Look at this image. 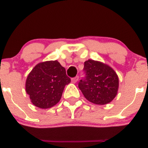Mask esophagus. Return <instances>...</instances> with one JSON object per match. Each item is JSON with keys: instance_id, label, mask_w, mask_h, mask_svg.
<instances>
[{"instance_id": "34e87169", "label": "esophagus", "mask_w": 148, "mask_h": 148, "mask_svg": "<svg viewBox=\"0 0 148 148\" xmlns=\"http://www.w3.org/2000/svg\"><path fill=\"white\" fill-rule=\"evenodd\" d=\"M78 76H75V77H74V78H72L71 81H72V82L74 83V84H75V83L78 81Z\"/></svg>"}]
</instances>
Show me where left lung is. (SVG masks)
Returning <instances> with one entry per match:
<instances>
[{
    "label": "left lung",
    "mask_w": 148,
    "mask_h": 148,
    "mask_svg": "<svg viewBox=\"0 0 148 148\" xmlns=\"http://www.w3.org/2000/svg\"><path fill=\"white\" fill-rule=\"evenodd\" d=\"M85 77L78 87L86 99L96 105H106L117 95L119 77L110 66L88 60L84 62Z\"/></svg>",
    "instance_id": "left-lung-1"
}]
</instances>
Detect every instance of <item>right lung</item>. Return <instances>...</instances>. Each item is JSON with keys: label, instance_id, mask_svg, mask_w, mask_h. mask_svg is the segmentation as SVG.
<instances>
[{"label": "right lung", "instance_id": "right-lung-1", "mask_svg": "<svg viewBox=\"0 0 148 148\" xmlns=\"http://www.w3.org/2000/svg\"><path fill=\"white\" fill-rule=\"evenodd\" d=\"M71 80L57 60L35 66L26 80L25 88L35 106L47 109L60 102L64 86Z\"/></svg>", "mask_w": 148, "mask_h": 148}]
</instances>
